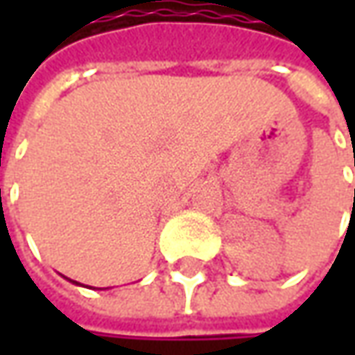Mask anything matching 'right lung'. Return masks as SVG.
I'll return each instance as SVG.
<instances>
[{
	"mask_svg": "<svg viewBox=\"0 0 355 355\" xmlns=\"http://www.w3.org/2000/svg\"><path fill=\"white\" fill-rule=\"evenodd\" d=\"M73 282H75V280H73ZM75 284H78V282H75Z\"/></svg>",
	"mask_w": 355,
	"mask_h": 355,
	"instance_id": "1",
	"label": "right lung"
}]
</instances>
